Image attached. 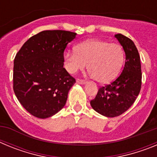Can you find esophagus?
<instances>
[{
	"instance_id": "34e87169",
	"label": "esophagus",
	"mask_w": 157,
	"mask_h": 157,
	"mask_svg": "<svg viewBox=\"0 0 157 157\" xmlns=\"http://www.w3.org/2000/svg\"><path fill=\"white\" fill-rule=\"evenodd\" d=\"M76 82H77L78 84H82V85H83V84H85V83H86V81H84V80L79 79V78H78V79L76 80Z\"/></svg>"
}]
</instances>
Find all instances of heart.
<instances>
[{
    "mask_svg": "<svg viewBox=\"0 0 157 157\" xmlns=\"http://www.w3.org/2000/svg\"><path fill=\"white\" fill-rule=\"evenodd\" d=\"M74 52L64 53L65 67L70 74L87 69L95 81L107 83L120 73L124 61V52L121 45L104 40L90 39L79 43Z\"/></svg>",
    "mask_w": 157,
    "mask_h": 157,
    "instance_id": "obj_1",
    "label": "heart"
}]
</instances>
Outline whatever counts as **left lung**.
Instances as JSON below:
<instances>
[{
    "mask_svg": "<svg viewBox=\"0 0 157 157\" xmlns=\"http://www.w3.org/2000/svg\"><path fill=\"white\" fill-rule=\"evenodd\" d=\"M125 52L123 71L115 81L98 90L91 107L106 117H116L128 110L139 94L141 86L140 56L134 43L121 34L115 35Z\"/></svg>",
    "mask_w": 157,
    "mask_h": 157,
    "instance_id": "8db88e82",
    "label": "left lung"
}]
</instances>
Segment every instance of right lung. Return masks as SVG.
Returning <instances> with one entry per match:
<instances>
[{
    "label": "right lung",
    "mask_w": 157,
    "mask_h": 157,
    "mask_svg": "<svg viewBox=\"0 0 157 157\" xmlns=\"http://www.w3.org/2000/svg\"><path fill=\"white\" fill-rule=\"evenodd\" d=\"M76 34L66 30H44L29 38L16 54L14 92L32 116L46 119L64 107L75 79L63 67V52Z\"/></svg>",
    "instance_id": "add662e5"
}]
</instances>
